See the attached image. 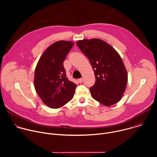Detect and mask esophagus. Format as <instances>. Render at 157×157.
<instances>
[{
	"mask_svg": "<svg viewBox=\"0 0 157 157\" xmlns=\"http://www.w3.org/2000/svg\"><path fill=\"white\" fill-rule=\"evenodd\" d=\"M82 80H83L82 78H79V79H78V82H79V83H81V82H82Z\"/></svg>",
	"mask_w": 157,
	"mask_h": 157,
	"instance_id": "esophagus-1",
	"label": "esophagus"
}]
</instances>
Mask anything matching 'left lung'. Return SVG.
I'll return each instance as SVG.
<instances>
[{
    "mask_svg": "<svg viewBox=\"0 0 157 157\" xmlns=\"http://www.w3.org/2000/svg\"><path fill=\"white\" fill-rule=\"evenodd\" d=\"M76 44L94 70L96 82L89 88L93 98L105 106L119 102L127 83V71L119 53L98 38L79 40Z\"/></svg>",
    "mask_w": 157,
    "mask_h": 157,
    "instance_id": "1",
    "label": "left lung"
}]
</instances>
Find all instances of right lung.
I'll return each instance as SVG.
<instances>
[{"mask_svg": "<svg viewBox=\"0 0 157 157\" xmlns=\"http://www.w3.org/2000/svg\"><path fill=\"white\" fill-rule=\"evenodd\" d=\"M74 46L70 41L50 45L40 58L35 71V90L42 101L51 108H59L74 96L76 84L66 77L63 61Z\"/></svg>", "mask_w": 157, "mask_h": 157, "instance_id": "right-lung-1", "label": "right lung"}]
</instances>
